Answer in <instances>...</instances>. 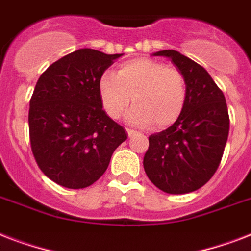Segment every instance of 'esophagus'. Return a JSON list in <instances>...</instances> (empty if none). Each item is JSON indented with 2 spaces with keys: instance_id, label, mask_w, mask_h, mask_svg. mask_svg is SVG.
Instances as JSON below:
<instances>
[{
  "instance_id": "34e87169",
  "label": "esophagus",
  "mask_w": 251,
  "mask_h": 251,
  "mask_svg": "<svg viewBox=\"0 0 251 251\" xmlns=\"http://www.w3.org/2000/svg\"><path fill=\"white\" fill-rule=\"evenodd\" d=\"M126 131H127V135H129V137H131V135H134V134H135V130H133V129H126Z\"/></svg>"
}]
</instances>
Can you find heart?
Segmentation results:
<instances>
[{
    "mask_svg": "<svg viewBox=\"0 0 251 251\" xmlns=\"http://www.w3.org/2000/svg\"><path fill=\"white\" fill-rule=\"evenodd\" d=\"M102 109L117 120L133 100L126 120L134 126L163 130L173 125L183 112L187 99L186 79L181 70L152 58L122 62L116 74L104 73L98 83Z\"/></svg>",
    "mask_w": 251,
    "mask_h": 251,
    "instance_id": "b5f03b06",
    "label": "heart"
}]
</instances>
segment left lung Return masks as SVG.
Listing matches in <instances>:
<instances>
[{
    "mask_svg": "<svg viewBox=\"0 0 251 251\" xmlns=\"http://www.w3.org/2000/svg\"><path fill=\"white\" fill-rule=\"evenodd\" d=\"M181 70L187 99L179 118L149 137L143 167L151 182L168 194H186L210 181L222 161L229 133L223 91L206 69L177 50H160Z\"/></svg>",
    "mask_w": 251,
    "mask_h": 251,
    "instance_id": "8db88e82",
    "label": "left lung"
}]
</instances>
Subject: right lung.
I'll return each mask as SVG.
<instances>
[{
  "instance_id": "obj_1",
  "label": "right lung",
  "mask_w": 251,
  "mask_h": 251,
  "mask_svg": "<svg viewBox=\"0 0 251 251\" xmlns=\"http://www.w3.org/2000/svg\"><path fill=\"white\" fill-rule=\"evenodd\" d=\"M121 54L78 49L53 62L37 80L29 100V142L48 178L69 189L98 181L125 129L104 112L100 76Z\"/></svg>"
}]
</instances>
